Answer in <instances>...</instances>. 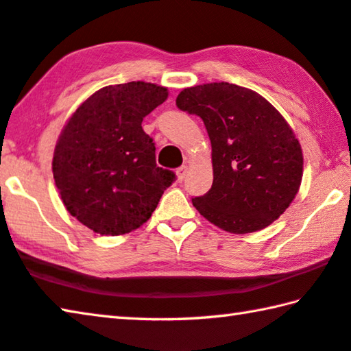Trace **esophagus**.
<instances>
[{
	"label": "esophagus",
	"mask_w": 351,
	"mask_h": 351,
	"mask_svg": "<svg viewBox=\"0 0 351 351\" xmlns=\"http://www.w3.org/2000/svg\"><path fill=\"white\" fill-rule=\"evenodd\" d=\"M187 173H189V167H187V165H181V167L176 170V176H178V181H180V182H182L184 180H186V176H187Z\"/></svg>",
	"instance_id": "34e87169"
}]
</instances>
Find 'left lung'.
Masks as SVG:
<instances>
[{"instance_id":"left-lung-1","label":"left lung","mask_w":351,"mask_h":351,"mask_svg":"<svg viewBox=\"0 0 351 351\" xmlns=\"http://www.w3.org/2000/svg\"><path fill=\"white\" fill-rule=\"evenodd\" d=\"M176 106L203 119L213 182L192 198L201 215L230 234L265 229L299 192L304 156L283 116L258 93L228 82L182 90Z\"/></svg>"}]
</instances>
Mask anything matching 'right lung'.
<instances>
[{
  "mask_svg": "<svg viewBox=\"0 0 351 351\" xmlns=\"http://www.w3.org/2000/svg\"><path fill=\"white\" fill-rule=\"evenodd\" d=\"M167 88L147 82L110 85L88 97L57 141L52 173L71 215L100 235L141 228L175 181L156 165L147 114L165 102Z\"/></svg>",
  "mask_w": 351,
  "mask_h": 351,
  "instance_id": "1",
  "label": "right lung"
}]
</instances>
